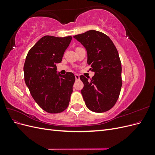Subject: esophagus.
I'll list each match as a JSON object with an SVG mask.
<instances>
[{
    "instance_id": "esophagus-1",
    "label": "esophagus",
    "mask_w": 155,
    "mask_h": 155,
    "mask_svg": "<svg viewBox=\"0 0 155 155\" xmlns=\"http://www.w3.org/2000/svg\"><path fill=\"white\" fill-rule=\"evenodd\" d=\"M75 78H76V80H79V76L78 74H75Z\"/></svg>"
}]
</instances>
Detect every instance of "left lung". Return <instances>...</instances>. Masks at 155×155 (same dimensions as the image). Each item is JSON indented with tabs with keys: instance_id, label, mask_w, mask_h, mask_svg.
Here are the masks:
<instances>
[{
	"instance_id": "obj_1",
	"label": "left lung",
	"mask_w": 155,
	"mask_h": 155,
	"mask_svg": "<svg viewBox=\"0 0 155 155\" xmlns=\"http://www.w3.org/2000/svg\"><path fill=\"white\" fill-rule=\"evenodd\" d=\"M87 51V63L95 72L91 80L84 76L81 92L88 109L104 112L114 106L121 85V64L115 45L104 33L89 30L74 36Z\"/></svg>"
}]
</instances>
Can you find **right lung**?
Returning a JSON list of instances; mask_svg holds the SVG:
<instances>
[{
  "label": "right lung",
  "instance_id": "right-lung-1",
  "mask_svg": "<svg viewBox=\"0 0 155 155\" xmlns=\"http://www.w3.org/2000/svg\"><path fill=\"white\" fill-rule=\"evenodd\" d=\"M72 37L45 35L28 53L24 64L25 81L34 100L48 113H60L68 106L76 78L73 73L57 74Z\"/></svg>",
  "mask_w": 155,
  "mask_h": 155
}]
</instances>
